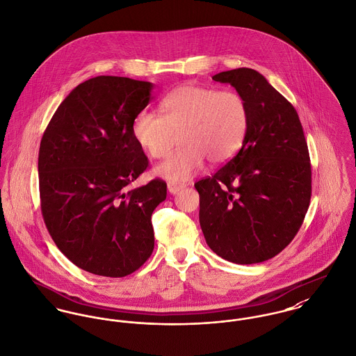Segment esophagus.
I'll return each instance as SVG.
<instances>
[{
  "label": "esophagus",
  "instance_id": "esophagus-1",
  "mask_svg": "<svg viewBox=\"0 0 356 356\" xmlns=\"http://www.w3.org/2000/svg\"><path fill=\"white\" fill-rule=\"evenodd\" d=\"M185 188L184 184H177V182H168L167 184V189L171 194H177L179 191H182Z\"/></svg>",
  "mask_w": 356,
  "mask_h": 356
}]
</instances>
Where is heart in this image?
Here are the masks:
<instances>
[{"mask_svg":"<svg viewBox=\"0 0 356 356\" xmlns=\"http://www.w3.org/2000/svg\"><path fill=\"white\" fill-rule=\"evenodd\" d=\"M163 117L143 110L131 124L134 141L148 156L168 155L175 134L182 144L156 167V174L172 182L192 178L204 165L226 163L241 148L248 125L249 108L236 91L185 84L163 97Z\"/></svg>","mask_w":356,"mask_h":356,"instance_id":"obj_1","label":"heart"}]
</instances>
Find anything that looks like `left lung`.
Wrapping results in <instances>:
<instances>
[{
	"label": "left lung",
	"instance_id": "left-lung-1",
	"mask_svg": "<svg viewBox=\"0 0 356 356\" xmlns=\"http://www.w3.org/2000/svg\"><path fill=\"white\" fill-rule=\"evenodd\" d=\"M245 97L249 125L239 152L194 184L208 246L235 264H257L290 245L312 197V164L298 113L254 69L220 72Z\"/></svg>",
	"mask_w": 356,
	"mask_h": 356
}]
</instances>
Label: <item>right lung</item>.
Wrapping results in <instances>:
<instances>
[{
  "label": "right lung",
  "instance_id": "obj_1",
  "mask_svg": "<svg viewBox=\"0 0 356 356\" xmlns=\"http://www.w3.org/2000/svg\"><path fill=\"white\" fill-rule=\"evenodd\" d=\"M152 88L128 77L90 79L65 97L40 140L44 225L65 257L94 275L124 277L154 252L151 216L167 185L156 178L128 189L148 167L131 124Z\"/></svg>",
  "mask_w": 356,
  "mask_h": 356
}]
</instances>
